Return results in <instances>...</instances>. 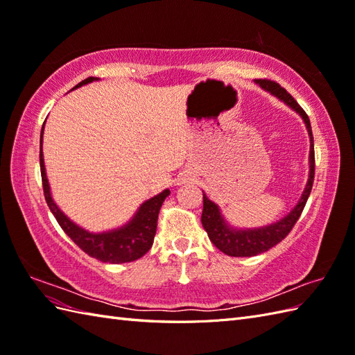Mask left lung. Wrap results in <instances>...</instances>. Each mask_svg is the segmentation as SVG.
<instances>
[{
    "label": "left lung",
    "instance_id": "1",
    "mask_svg": "<svg viewBox=\"0 0 355 355\" xmlns=\"http://www.w3.org/2000/svg\"><path fill=\"white\" fill-rule=\"evenodd\" d=\"M255 85H259L263 90H266L270 95L277 96L279 101H283L286 105H289L293 112H296L302 118L310 137V154H309V180L304 187L301 198L296 202L295 207L287 213L284 218L277 222H272L269 225L259 227V228H236L232 227L225 220L224 215L219 209V205L209 200L207 195L202 192V215L201 222L205 232L209 234L211 243L232 257H252L261 252H266L272 246L279 243L283 239L291 233V230L300 219L301 213L306 207V202L311 192L313 180H315V146H313V135L311 125L307 113L301 109V105L295 101V98L287 94V90L283 89L275 81L270 80H255Z\"/></svg>",
    "mask_w": 355,
    "mask_h": 355
}]
</instances>
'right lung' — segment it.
Segmentation results:
<instances>
[{
	"label": "right lung",
	"mask_w": 355,
	"mask_h": 355,
	"mask_svg": "<svg viewBox=\"0 0 355 355\" xmlns=\"http://www.w3.org/2000/svg\"><path fill=\"white\" fill-rule=\"evenodd\" d=\"M100 78L89 77L81 81L73 89L81 87L85 85L92 83ZM45 125V123H44ZM44 125L40 131V174H42V184H44V193L49 210L54 215V218L59 222L63 232L68 234L73 243H77L81 250L90 257L98 259L104 263H128L135 261L142 257L154 242L155 230H157V218L163 201L169 196L171 191L164 189L163 192L155 195L150 200L140 204V207L133 215L127 224L122 227L109 230V232L103 233H92L87 232L83 227L77 225L76 222L71 220L64 213L59 209L51 196V189H49L46 171H45V162H44V153H42V139H44Z\"/></svg>",
	"instance_id": "1"
}]
</instances>
